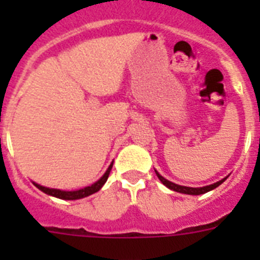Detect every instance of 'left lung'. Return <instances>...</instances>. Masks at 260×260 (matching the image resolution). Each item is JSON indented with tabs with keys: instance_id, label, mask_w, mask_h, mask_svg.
I'll return each mask as SVG.
<instances>
[{
	"instance_id": "8db88e82",
	"label": "left lung",
	"mask_w": 260,
	"mask_h": 260,
	"mask_svg": "<svg viewBox=\"0 0 260 260\" xmlns=\"http://www.w3.org/2000/svg\"><path fill=\"white\" fill-rule=\"evenodd\" d=\"M155 173H156V176L158 177V180L161 181V182L167 186L168 189H171V190H173V191H177V192H182V194H189V195H201V194H204V192L211 191V190L216 189L217 186L221 185V183L224 182L226 178H228V177H225V178L220 180L219 182L213 183V185L203 186V187H187V186L177 185V183H173V182H171V181H168L167 178H164L162 176H160V174L157 173V171H155Z\"/></svg>"
}]
</instances>
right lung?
<instances>
[{
  "label": "right lung",
  "mask_w": 260,
  "mask_h": 260,
  "mask_svg": "<svg viewBox=\"0 0 260 260\" xmlns=\"http://www.w3.org/2000/svg\"><path fill=\"white\" fill-rule=\"evenodd\" d=\"M112 167H113V162L109 165V168L107 169V172L104 173V176H103L99 181H96L95 183H92L91 186H87V187H84V189L74 190V191H63V190H59V189H49V187L41 186L36 182H34V185H35L39 190H41L43 192H45V194L52 195V197H56V198L65 199V201H75V199H82V198H86V197H88V195L95 194V192H98L99 190L102 189L103 186H104V183L107 182L108 177H109Z\"/></svg>",
  "instance_id": "right-lung-1"
}]
</instances>
